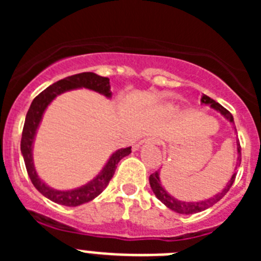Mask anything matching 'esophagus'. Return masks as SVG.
<instances>
[{
	"mask_svg": "<svg viewBox=\"0 0 261 261\" xmlns=\"http://www.w3.org/2000/svg\"><path fill=\"white\" fill-rule=\"evenodd\" d=\"M155 144H156L155 140H153V138H145V140H141V141L136 144L135 150H140V149L146 146H154Z\"/></svg>",
	"mask_w": 261,
	"mask_h": 261,
	"instance_id": "34e87169",
	"label": "esophagus"
}]
</instances>
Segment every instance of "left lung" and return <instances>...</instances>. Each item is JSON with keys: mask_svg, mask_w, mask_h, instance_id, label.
I'll return each mask as SVG.
<instances>
[{"mask_svg": "<svg viewBox=\"0 0 261 261\" xmlns=\"http://www.w3.org/2000/svg\"><path fill=\"white\" fill-rule=\"evenodd\" d=\"M201 103L202 105L211 106V108L218 111V112H220V114L225 117V119L229 120L230 123L234 125V117H232V115L230 114L229 111L226 110V108H223L220 103H217L216 100H213L212 98H209L208 95L201 96ZM235 130H237V129H235ZM237 151H238V158H237V166H235V170H237V167H239V165H241V159H242L241 144H239V140L237 141ZM235 175H237V172H234V174H232V176L230 177V180L227 181L226 187L223 188L222 191H221V192H218L217 195H214L213 197H211V199L202 200V201H195V202L180 201V200H177V199H175V197H172V196L170 195V193H168L165 188H163L162 183H161V179H159V170L149 176V181H150L151 190H153L154 195L156 196V199H158L159 201H162L168 209H171V211L176 212V213H179V214H195V213H199V212L205 211V209L211 208V206H213L216 202L220 201L223 196L229 192L230 188H231L232 183H234V180H235Z\"/></svg>", "mask_w": 261, "mask_h": 261, "instance_id": "1", "label": "left lung"}]
</instances>
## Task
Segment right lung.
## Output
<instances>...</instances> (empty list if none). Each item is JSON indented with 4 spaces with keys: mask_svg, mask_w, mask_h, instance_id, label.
Returning <instances> with one entry per match:
<instances>
[{
    "mask_svg": "<svg viewBox=\"0 0 261 261\" xmlns=\"http://www.w3.org/2000/svg\"><path fill=\"white\" fill-rule=\"evenodd\" d=\"M82 87L102 94L106 98H111L112 96L110 80L107 77H100V75L95 74V73H91V71H85V73H80V74L70 75V77L57 81L53 85L48 86L44 91H41L32 100L29 112L26 115V120H24L22 140H20V151H22L24 165H26L27 168V174H29L32 184L35 186V188L41 195L45 196L50 201L60 205H65V206H78L81 204L91 201V200L95 199L96 196L100 195L103 192V190L108 186L112 176H114L117 163L124 156L130 154V147L116 150L110 156V159L107 161L105 167L102 168V171L99 172L93 180H90L87 184H85L82 187H78V188H74V190H55V188H50L49 186H47L39 177L38 172L35 170V166H34L32 147H34V141H35V136L36 132H38L39 124H40L41 119H43V114H44V111L49 106V103L57 95L65 93V91H69V90L82 89Z\"/></svg>",
    "mask_w": 261,
    "mask_h": 261,
    "instance_id": "right-lung-1",
    "label": "right lung"
}]
</instances>
